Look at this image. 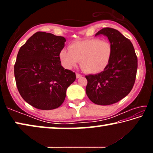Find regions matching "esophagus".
I'll return each mask as SVG.
<instances>
[{
	"mask_svg": "<svg viewBox=\"0 0 153 153\" xmlns=\"http://www.w3.org/2000/svg\"><path fill=\"white\" fill-rule=\"evenodd\" d=\"M76 77L77 78H80V77H82V75H80V74H77V73H76Z\"/></svg>",
	"mask_w": 153,
	"mask_h": 153,
	"instance_id": "obj_1",
	"label": "esophagus"
}]
</instances>
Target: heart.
<instances>
[{
  "label": "heart",
  "instance_id": "heart-1",
  "mask_svg": "<svg viewBox=\"0 0 153 153\" xmlns=\"http://www.w3.org/2000/svg\"><path fill=\"white\" fill-rule=\"evenodd\" d=\"M113 55V46L108 41L98 38L78 41L69 46V51L62 49L59 58L67 69L80 66L86 73L96 74L107 68Z\"/></svg>",
  "mask_w": 153,
  "mask_h": 153
}]
</instances>
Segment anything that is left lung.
Instances as JSON below:
<instances>
[{
    "instance_id": "1",
    "label": "left lung",
    "mask_w": 153,
    "mask_h": 153,
    "mask_svg": "<svg viewBox=\"0 0 153 153\" xmlns=\"http://www.w3.org/2000/svg\"><path fill=\"white\" fill-rule=\"evenodd\" d=\"M104 35L113 46V55L104 71L86 76V92L89 99L98 105H109L126 97L135 82L138 59L131 41L118 30L105 27L95 36Z\"/></svg>"
}]
</instances>
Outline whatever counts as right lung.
I'll return each instance as SVG.
<instances>
[{"mask_svg":"<svg viewBox=\"0 0 153 153\" xmlns=\"http://www.w3.org/2000/svg\"><path fill=\"white\" fill-rule=\"evenodd\" d=\"M65 38L38 32L20 48L14 74L20 95L25 102L41 110L60 107L67 88L76 80V74L63 67L59 53Z\"/></svg>","mask_w":153,"mask_h":153,"instance_id":"add662e5","label":"right lung"}]
</instances>
